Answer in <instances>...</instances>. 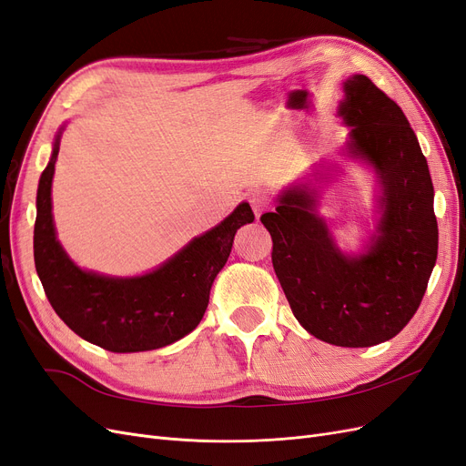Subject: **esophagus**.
Masks as SVG:
<instances>
[{
  "instance_id": "obj_1",
  "label": "esophagus",
  "mask_w": 466,
  "mask_h": 466,
  "mask_svg": "<svg viewBox=\"0 0 466 466\" xmlns=\"http://www.w3.org/2000/svg\"><path fill=\"white\" fill-rule=\"evenodd\" d=\"M248 202H250L252 209H255V216H257V218H260V214H262V211H264V209H266V206H268L266 194H264V192H260V190L252 192V194H248Z\"/></svg>"
}]
</instances>
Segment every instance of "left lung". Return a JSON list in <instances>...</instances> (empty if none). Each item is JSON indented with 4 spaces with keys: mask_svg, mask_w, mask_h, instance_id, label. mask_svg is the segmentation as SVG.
<instances>
[{
    "mask_svg": "<svg viewBox=\"0 0 466 466\" xmlns=\"http://www.w3.org/2000/svg\"><path fill=\"white\" fill-rule=\"evenodd\" d=\"M338 116L348 153L370 163L380 196L375 235L363 255H344L319 211L317 165L278 196L260 221L272 235V264L301 327L322 342L368 348L397 336L424 298L437 258V219L428 161L400 106L368 76L344 81Z\"/></svg>",
    "mask_w": 466,
    "mask_h": 466,
    "instance_id": "1",
    "label": "left lung"
}]
</instances>
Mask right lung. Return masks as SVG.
I'll list each match as a JSON object with an SVG mask.
<instances>
[{"instance_id":"right-lung-1","label":"right lung","mask_w":466,"mask_h":466,"mask_svg":"<svg viewBox=\"0 0 466 466\" xmlns=\"http://www.w3.org/2000/svg\"><path fill=\"white\" fill-rule=\"evenodd\" d=\"M60 136L62 130L38 180L35 221V266L52 309L83 340L116 354L180 340L200 324L237 229L255 221L250 206L238 204L214 229L192 238L149 274L110 278L86 272L66 255L54 229L50 194Z\"/></svg>"}]
</instances>
